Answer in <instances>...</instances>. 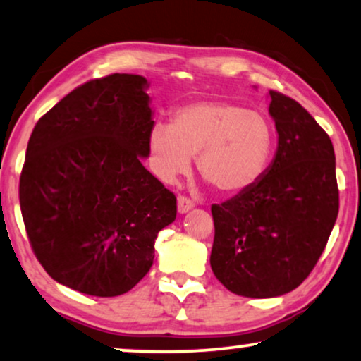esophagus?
Instances as JSON below:
<instances>
[{
  "label": "esophagus",
  "mask_w": 361,
  "mask_h": 361,
  "mask_svg": "<svg viewBox=\"0 0 361 361\" xmlns=\"http://www.w3.org/2000/svg\"><path fill=\"white\" fill-rule=\"evenodd\" d=\"M195 206V201L193 200H190L188 196H185V195H180L178 196V213H186V211H190L191 208H193Z\"/></svg>",
  "instance_id": "obj_1"
}]
</instances>
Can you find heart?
Wrapping results in <instances>:
<instances>
[{
    "instance_id": "obj_1",
    "label": "heart",
    "mask_w": 361,
    "mask_h": 361,
    "mask_svg": "<svg viewBox=\"0 0 361 361\" xmlns=\"http://www.w3.org/2000/svg\"><path fill=\"white\" fill-rule=\"evenodd\" d=\"M272 148L271 122L226 100L183 105L171 123L157 120L148 133L150 166L165 183H175L198 155L201 176L224 193L251 188L266 171Z\"/></svg>"
}]
</instances>
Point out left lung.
<instances>
[{"mask_svg": "<svg viewBox=\"0 0 361 361\" xmlns=\"http://www.w3.org/2000/svg\"><path fill=\"white\" fill-rule=\"evenodd\" d=\"M279 145L251 188L211 206V269L226 289L266 299L294 290L324 252L338 214L335 153L315 118L271 90Z\"/></svg>", "mask_w": 361, "mask_h": 361, "instance_id": "obj_1", "label": "left lung"}]
</instances>
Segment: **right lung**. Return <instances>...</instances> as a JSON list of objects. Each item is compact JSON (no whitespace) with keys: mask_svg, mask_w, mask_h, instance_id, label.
<instances>
[{"mask_svg":"<svg viewBox=\"0 0 361 361\" xmlns=\"http://www.w3.org/2000/svg\"><path fill=\"white\" fill-rule=\"evenodd\" d=\"M145 77L92 79L37 120L19 178L32 252L62 286L128 292L150 271L176 196L145 166L152 125Z\"/></svg>","mask_w":361,"mask_h":361,"instance_id":"obj_1","label":"right lung"}]
</instances>
